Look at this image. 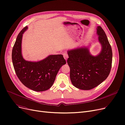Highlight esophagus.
I'll use <instances>...</instances> for the list:
<instances>
[{"label":"esophagus","instance_id":"esophagus-1","mask_svg":"<svg viewBox=\"0 0 125 125\" xmlns=\"http://www.w3.org/2000/svg\"><path fill=\"white\" fill-rule=\"evenodd\" d=\"M63 57H64V58L65 59V60L66 61L68 57V56L67 55V53H63Z\"/></svg>","mask_w":125,"mask_h":125}]
</instances>
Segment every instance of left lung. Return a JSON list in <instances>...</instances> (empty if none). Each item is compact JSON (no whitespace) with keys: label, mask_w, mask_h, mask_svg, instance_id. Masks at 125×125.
<instances>
[{"label":"left lung","mask_w":125,"mask_h":125,"mask_svg":"<svg viewBox=\"0 0 125 125\" xmlns=\"http://www.w3.org/2000/svg\"><path fill=\"white\" fill-rule=\"evenodd\" d=\"M96 34L101 45L100 52L92 55L88 46L79 47L67 51V63L73 85L80 89L95 88L109 75L112 65V52L105 31L97 26Z\"/></svg>","instance_id":"left-lung-1"}]
</instances>
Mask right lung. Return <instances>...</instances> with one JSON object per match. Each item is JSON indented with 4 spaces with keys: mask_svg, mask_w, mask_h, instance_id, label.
<instances>
[{
    "mask_svg": "<svg viewBox=\"0 0 125 125\" xmlns=\"http://www.w3.org/2000/svg\"><path fill=\"white\" fill-rule=\"evenodd\" d=\"M25 26L18 34L13 48L12 58L16 75L25 86L35 91H43L53 85L62 66L66 64L62 55L47 56L37 62L26 61L23 58L21 43Z\"/></svg>",
    "mask_w": 125,
    "mask_h": 125,
    "instance_id": "add662e5",
    "label": "right lung"
}]
</instances>
